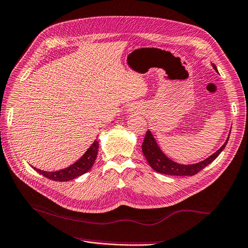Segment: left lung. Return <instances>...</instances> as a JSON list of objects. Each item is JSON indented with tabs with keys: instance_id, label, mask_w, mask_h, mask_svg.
<instances>
[{
	"instance_id": "obj_1",
	"label": "left lung",
	"mask_w": 248,
	"mask_h": 248,
	"mask_svg": "<svg viewBox=\"0 0 248 248\" xmlns=\"http://www.w3.org/2000/svg\"><path fill=\"white\" fill-rule=\"evenodd\" d=\"M214 67L217 72V67L215 65ZM228 138L225 141V143H224V145L218 149L216 153L212 154L208 158L204 159L203 162H200L194 165H181L173 162V160L169 159L157 146V143L155 141L154 137L151 134L150 131H147L141 149H142V153L147 158L149 165H150L156 172H159V173H163V174H168V175L192 176L194 174L199 173V172L201 170H203L206 166L211 164V162H214V160L218 156V154L223 151V149L227 145Z\"/></svg>"
}]
</instances>
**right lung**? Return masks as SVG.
I'll list each match as a JSON object with an SVG mask.
<instances>
[{
  "label": "right lung",
  "instance_id": "right-lung-1",
  "mask_svg": "<svg viewBox=\"0 0 248 248\" xmlns=\"http://www.w3.org/2000/svg\"><path fill=\"white\" fill-rule=\"evenodd\" d=\"M98 148H99V142L95 140L93 142V145L89 148V150L82 155L81 158L78 159L76 163L73 164L70 167H67L65 169H62L56 172H47V171H43L36 168L33 169L37 170L40 174L49 178V180H53L56 182L71 181V180H74V178L86 173V172L93 167L95 159L97 157Z\"/></svg>",
  "mask_w": 248,
  "mask_h": 248
}]
</instances>
